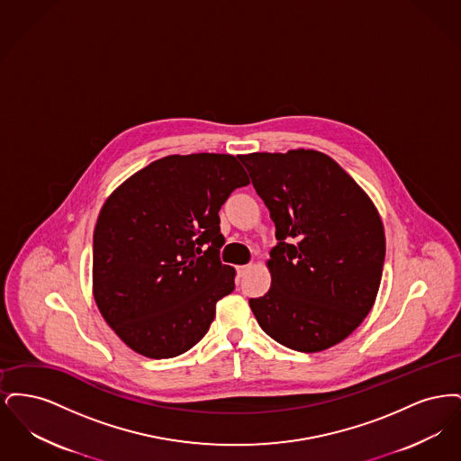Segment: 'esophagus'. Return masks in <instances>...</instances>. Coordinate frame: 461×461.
I'll list each match as a JSON object with an SVG mask.
<instances>
[{"label":"esophagus","mask_w":461,"mask_h":461,"mask_svg":"<svg viewBox=\"0 0 461 461\" xmlns=\"http://www.w3.org/2000/svg\"><path fill=\"white\" fill-rule=\"evenodd\" d=\"M250 269V264H243V266H237V275L243 278L247 275V271Z\"/></svg>","instance_id":"esophagus-1"}]
</instances>
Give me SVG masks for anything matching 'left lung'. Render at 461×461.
Segmentation results:
<instances>
[{
    "mask_svg": "<svg viewBox=\"0 0 461 461\" xmlns=\"http://www.w3.org/2000/svg\"><path fill=\"white\" fill-rule=\"evenodd\" d=\"M275 222L271 288L249 304L261 329L294 351L344 340L370 312L385 235L368 195L329 155H240Z\"/></svg>",
    "mask_w": 461,
    "mask_h": 461,
    "instance_id": "obj_1",
    "label": "left lung"
}]
</instances>
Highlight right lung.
<instances>
[{"instance_id": "obj_1", "label": "right lung", "mask_w": 461, "mask_h": 461, "mask_svg": "<svg viewBox=\"0 0 461 461\" xmlns=\"http://www.w3.org/2000/svg\"><path fill=\"white\" fill-rule=\"evenodd\" d=\"M249 183L233 155H169L105 202L93 233V294L132 351L175 357L207 333L216 303L235 288V269L221 263V205Z\"/></svg>"}]
</instances>
